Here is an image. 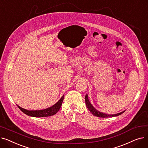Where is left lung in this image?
I'll use <instances>...</instances> for the list:
<instances>
[{"label": "left lung", "instance_id": "1", "mask_svg": "<svg viewBox=\"0 0 148 148\" xmlns=\"http://www.w3.org/2000/svg\"><path fill=\"white\" fill-rule=\"evenodd\" d=\"M85 103H86V106L87 108H88V110L93 114L94 116H97V117L99 118H109V117H114V116H118L123 113L125 112V110H124L121 113H117V114H108L103 112H100L98 110H97L96 108H94V107L92 105V104L90 103L88 94L86 95L85 96Z\"/></svg>", "mask_w": 148, "mask_h": 148}]
</instances>
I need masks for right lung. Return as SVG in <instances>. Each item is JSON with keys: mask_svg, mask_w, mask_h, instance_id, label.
Instances as JSON below:
<instances>
[{"mask_svg": "<svg viewBox=\"0 0 148 148\" xmlns=\"http://www.w3.org/2000/svg\"><path fill=\"white\" fill-rule=\"evenodd\" d=\"M64 98V95L62 96L61 98L58 101L54 104L53 106L47 108L45 109L41 110H28L25 108H21L20 106H17L25 114L32 116V117H36V118H41V117H47V116H52L57 113V112L59 110L60 107L62 106V102Z\"/></svg>", "mask_w": 148, "mask_h": 148, "instance_id": "add662e5", "label": "right lung"}]
</instances>
